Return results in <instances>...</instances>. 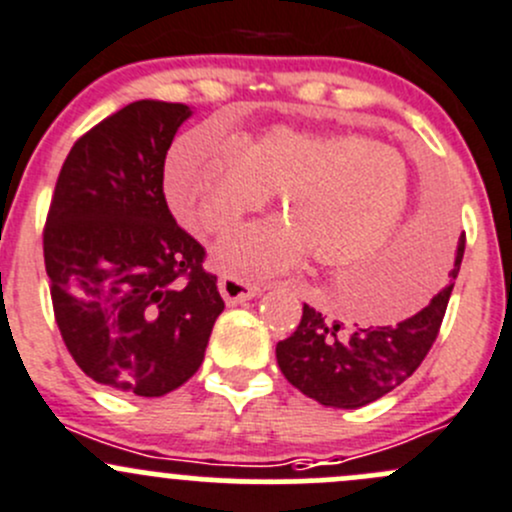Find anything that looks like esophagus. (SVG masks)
<instances>
[{
  "label": "esophagus",
  "instance_id": "obj_1",
  "mask_svg": "<svg viewBox=\"0 0 512 512\" xmlns=\"http://www.w3.org/2000/svg\"><path fill=\"white\" fill-rule=\"evenodd\" d=\"M218 289H220V294H223V299L227 304H242V302H247V299L257 297V294L262 292L260 285L242 280V277L230 275V272L220 275Z\"/></svg>",
  "mask_w": 512,
  "mask_h": 512
}]
</instances>
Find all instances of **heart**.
I'll list each match as a JSON object with an SVG mask.
<instances>
[{"instance_id":"b5f03b06","label":"heart","mask_w":512,"mask_h":512,"mask_svg":"<svg viewBox=\"0 0 512 512\" xmlns=\"http://www.w3.org/2000/svg\"><path fill=\"white\" fill-rule=\"evenodd\" d=\"M165 195L193 230L227 232L280 195L282 223L250 225L218 247L237 275L277 272L309 260L352 267L394 237L411 198L406 160L356 133L272 128L250 143L210 128L185 133L165 160Z\"/></svg>"}]
</instances>
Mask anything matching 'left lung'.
<instances>
[{"instance_id":"left-lung-1","label":"left lung","mask_w":512,"mask_h":512,"mask_svg":"<svg viewBox=\"0 0 512 512\" xmlns=\"http://www.w3.org/2000/svg\"><path fill=\"white\" fill-rule=\"evenodd\" d=\"M463 242L466 240H458L456 262L448 270L446 285L418 312L396 324L344 327L337 319H327L304 304L299 327L292 337L277 344V364L285 379L304 396L334 409H359L404 384L436 342L453 289L451 277L456 280L461 270ZM438 272L441 270L436 267V285ZM401 275H406L401 277L406 289L436 287L433 277H428V267L423 270V257H416V265L406 267Z\"/></svg>"}]
</instances>
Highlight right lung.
<instances>
[{"instance_id":"add662e5","label":"right lung","mask_w":512,"mask_h":512,"mask_svg":"<svg viewBox=\"0 0 512 512\" xmlns=\"http://www.w3.org/2000/svg\"><path fill=\"white\" fill-rule=\"evenodd\" d=\"M185 103L136 101L66 156L44 225L54 319L79 369L133 396H165L200 369L225 309L205 247L175 223L163 168Z\"/></svg>"}]
</instances>
